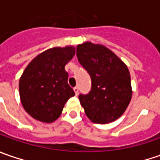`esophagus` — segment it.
<instances>
[{
	"instance_id": "obj_1",
	"label": "esophagus",
	"mask_w": 160,
	"mask_h": 160,
	"mask_svg": "<svg viewBox=\"0 0 160 160\" xmlns=\"http://www.w3.org/2000/svg\"><path fill=\"white\" fill-rule=\"evenodd\" d=\"M74 91H75V92H76V95H78V92H79V89H78V87H77V86L74 87Z\"/></svg>"
}]
</instances>
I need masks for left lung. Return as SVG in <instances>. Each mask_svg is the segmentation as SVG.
<instances>
[{
  "mask_svg": "<svg viewBox=\"0 0 160 160\" xmlns=\"http://www.w3.org/2000/svg\"><path fill=\"white\" fill-rule=\"evenodd\" d=\"M77 56L92 78L89 93L79 95L87 118L97 124L119 118L132 99L127 66L108 48L91 42L77 45Z\"/></svg>",
  "mask_w": 160,
  "mask_h": 160,
  "instance_id": "8db88e82",
  "label": "left lung"
}]
</instances>
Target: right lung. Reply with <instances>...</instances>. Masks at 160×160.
<instances>
[{
  "label": "right lung",
  "mask_w": 160,
  "mask_h": 160,
  "mask_svg": "<svg viewBox=\"0 0 160 160\" xmlns=\"http://www.w3.org/2000/svg\"><path fill=\"white\" fill-rule=\"evenodd\" d=\"M76 53L74 46L54 47L37 55L19 79L22 106L33 118L52 123L62 113L68 99L75 95L68 83L65 66Z\"/></svg>",
  "instance_id": "right-lung-1"
}]
</instances>
